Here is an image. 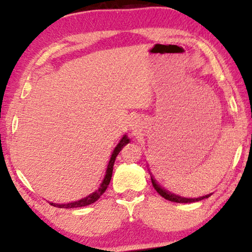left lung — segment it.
I'll list each match as a JSON object with an SVG mask.
<instances>
[{"instance_id": "8db88e82", "label": "left lung", "mask_w": 252, "mask_h": 252, "mask_svg": "<svg viewBox=\"0 0 252 252\" xmlns=\"http://www.w3.org/2000/svg\"><path fill=\"white\" fill-rule=\"evenodd\" d=\"M151 182H153V186L154 188L156 189V191L159 194L161 197H164L165 199H167V201H171V202H175V203H192V202H197V201H202V199L204 198H208L210 195H205V196H202V197H198V198H186V197H181V196H178L175 194H171V192H168L167 190H165L164 188H161L159 185L157 184L156 180L151 177Z\"/></svg>"}]
</instances>
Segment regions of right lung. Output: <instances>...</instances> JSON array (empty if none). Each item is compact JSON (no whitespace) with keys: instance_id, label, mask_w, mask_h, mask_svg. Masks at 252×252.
I'll list each match as a JSON object with an SVG mask.
<instances>
[{"instance_id":"add662e5","label":"right lung","mask_w":252,"mask_h":252,"mask_svg":"<svg viewBox=\"0 0 252 252\" xmlns=\"http://www.w3.org/2000/svg\"><path fill=\"white\" fill-rule=\"evenodd\" d=\"M128 142H129L128 137H127L126 135H124L123 139L120 140V142L117 144V147L115 148V150H113V153L111 155V158H110L108 168H106V172H105L104 180H103V182L101 184V186H99V188L97 189V190L94 191L91 195H88L87 197H84V198L79 199V201H75V202L67 203V204H55V203H50V204L53 205V206H56V208L72 209V208H81V206H86V205L93 204V203L97 201V199L101 197V195H103V192L106 190V188H108V186L110 184V180H111L112 171H113V164H115L116 157L118 156V154L120 153V150H122L123 148L125 147Z\"/></svg>"}]
</instances>
